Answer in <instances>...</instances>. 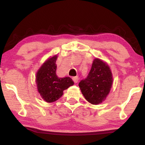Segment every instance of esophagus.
Wrapping results in <instances>:
<instances>
[{
	"mask_svg": "<svg viewBox=\"0 0 145 145\" xmlns=\"http://www.w3.org/2000/svg\"><path fill=\"white\" fill-rule=\"evenodd\" d=\"M72 79H73V82H74L75 83L78 82V77H73L72 78Z\"/></svg>",
	"mask_w": 145,
	"mask_h": 145,
	"instance_id": "34e87169",
	"label": "esophagus"
}]
</instances>
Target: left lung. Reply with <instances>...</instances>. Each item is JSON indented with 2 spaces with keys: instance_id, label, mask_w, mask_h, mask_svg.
<instances>
[{
  "instance_id": "8db88e82",
  "label": "left lung",
  "mask_w": 145,
  "mask_h": 145,
  "mask_svg": "<svg viewBox=\"0 0 145 145\" xmlns=\"http://www.w3.org/2000/svg\"><path fill=\"white\" fill-rule=\"evenodd\" d=\"M112 82L113 77L109 66L100 59L95 58L88 77L79 82L78 86L88 102L99 105L109 95Z\"/></svg>"
}]
</instances>
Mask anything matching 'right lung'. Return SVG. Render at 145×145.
<instances>
[{
    "mask_svg": "<svg viewBox=\"0 0 145 145\" xmlns=\"http://www.w3.org/2000/svg\"><path fill=\"white\" fill-rule=\"evenodd\" d=\"M57 56L48 58L39 68L36 75L37 89L43 100L48 103L57 100L63 95V91L74 84L69 77L59 78L56 74Z\"/></svg>",
    "mask_w": 145,
    "mask_h": 145,
    "instance_id": "right-lung-1",
    "label": "right lung"
}]
</instances>
